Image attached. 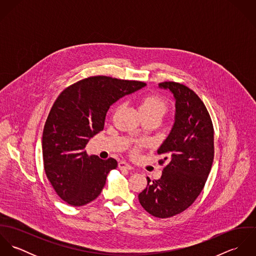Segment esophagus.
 Listing matches in <instances>:
<instances>
[{"label": "esophagus", "mask_w": 256, "mask_h": 256, "mask_svg": "<svg viewBox=\"0 0 256 256\" xmlns=\"http://www.w3.org/2000/svg\"><path fill=\"white\" fill-rule=\"evenodd\" d=\"M118 168H119L120 170H132V166H131L128 162H123V160H121V162H118Z\"/></svg>", "instance_id": "obj_1"}]
</instances>
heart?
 I'll use <instances>...</instances> for the list:
<instances>
[{
	"label": "heart",
	"instance_id": "obj_1",
	"mask_svg": "<svg viewBox=\"0 0 256 256\" xmlns=\"http://www.w3.org/2000/svg\"><path fill=\"white\" fill-rule=\"evenodd\" d=\"M168 110V104L166 100L156 94H150L145 96L139 102L140 113L154 114L162 116Z\"/></svg>",
	"mask_w": 256,
	"mask_h": 256
}]
</instances>
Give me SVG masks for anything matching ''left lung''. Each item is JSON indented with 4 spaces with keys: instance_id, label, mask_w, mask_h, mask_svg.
<instances>
[{
    "instance_id": "1",
    "label": "left lung",
    "mask_w": 256,
    "mask_h": 256,
    "mask_svg": "<svg viewBox=\"0 0 256 256\" xmlns=\"http://www.w3.org/2000/svg\"><path fill=\"white\" fill-rule=\"evenodd\" d=\"M176 100L172 129L156 150L166 166L162 178L150 182L139 194L148 213L170 218L190 207L207 182L214 160V128L201 98L188 86L176 82H160Z\"/></svg>"
}]
</instances>
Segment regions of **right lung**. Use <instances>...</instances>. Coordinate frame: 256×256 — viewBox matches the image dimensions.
Segmentation results:
<instances>
[{"instance_id":"1","label":"right lung","mask_w":256,"mask_h":256,"mask_svg":"<svg viewBox=\"0 0 256 256\" xmlns=\"http://www.w3.org/2000/svg\"><path fill=\"white\" fill-rule=\"evenodd\" d=\"M145 86L139 80L94 76L66 88L55 100L43 129V164L48 180L69 205H86L100 194L117 162L88 156L84 148L104 130L110 106Z\"/></svg>"}]
</instances>
